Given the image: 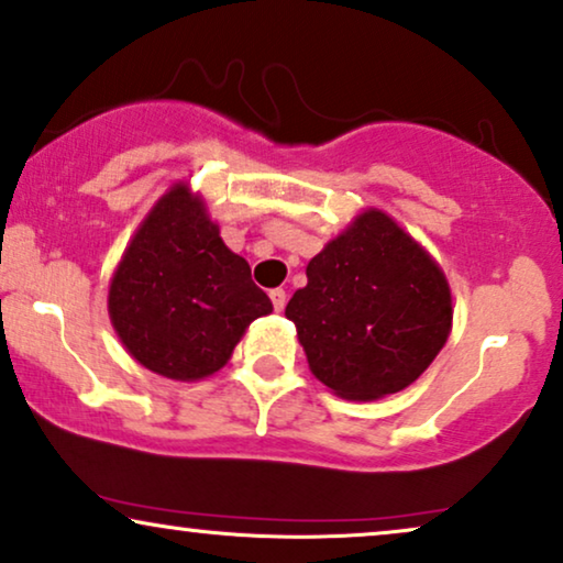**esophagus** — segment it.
Instances as JSON below:
<instances>
[{"label":"esophagus","mask_w":563,"mask_h":563,"mask_svg":"<svg viewBox=\"0 0 563 563\" xmlns=\"http://www.w3.org/2000/svg\"><path fill=\"white\" fill-rule=\"evenodd\" d=\"M268 297H272V302H274V310H284V305H287V291L284 289H272L268 291Z\"/></svg>","instance_id":"obj_1"}]
</instances>
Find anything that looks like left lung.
<instances>
[{"label": "left lung", "mask_w": 563, "mask_h": 563, "mask_svg": "<svg viewBox=\"0 0 563 563\" xmlns=\"http://www.w3.org/2000/svg\"><path fill=\"white\" fill-rule=\"evenodd\" d=\"M320 383L346 400L408 388L448 341L452 297L437 261L367 209L308 264L287 305Z\"/></svg>", "instance_id": "8db88e82"}]
</instances>
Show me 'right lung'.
<instances>
[{
  "label": "right lung",
  "instance_id": "right-lung-1",
  "mask_svg": "<svg viewBox=\"0 0 563 563\" xmlns=\"http://www.w3.org/2000/svg\"><path fill=\"white\" fill-rule=\"evenodd\" d=\"M272 310L188 184H175L144 217L108 289L126 352L184 383L222 369L245 328Z\"/></svg>",
  "mask_w": 563,
  "mask_h": 563
}]
</instances>
